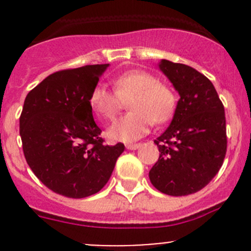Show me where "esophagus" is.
Listing matches in <instances>:
<instances>
[{"label": "esophagus", "instance_id": "1", "mask_svg": "<svg viewBox=\"0 0 251 251\" xmlns=\"http://www.w3.org/2000/svg\"><path fill=\"white\" fill-rule=\"evenodd\" d=\"M142 146L141 143H130V144H126V148L130 149V151H136Z\"/></svg>", "mask_w": 251, "mask_h": 251}]
</instances>
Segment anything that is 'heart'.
Masks as SVG:
<instances>
[{
	"instance_id": "b5f03b06",
	"label": "heart",
	"mask_w": 251,
	"mask_h": 251,
	"mask_svg": "<svg viewBox=\"0 0 251 251\" xmlns=\"http://www.w3.org/2000/svg\"><path fill=\"white\" fill-rule=\"evenodd\" d=\"M114 92L98 83L91 90L88 105L96 116L111 120L127 102L128 113L108 128L114 141L133 142L149 131L151 123L163 124L173 116L176 96L173 88L143 70H127L113 78Z\"/></svg>"
}]
</instances>
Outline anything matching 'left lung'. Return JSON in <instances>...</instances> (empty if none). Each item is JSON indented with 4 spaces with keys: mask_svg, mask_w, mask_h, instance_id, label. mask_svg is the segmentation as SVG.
Listing matches in <instances>:
<instances>
[{
    "mask_svg": "<svg viewBox=\"0 0 251 251\" xmlns=\"http://www.w3.org/2000/svg\"><path fill=\"white\" fill-rule=\"evenodd\" d=\"M161 72L178 92L173 121L154 143L151 184L173 197L193 194L219 173L227 151L225 108L211 81L192 67L163 59Z\"/></svg>",
    "mask_w": 251,
    "mask_h": 251,
    "instance_id": "left-lung-1",
    "label": "left lung"
}]
</instances>
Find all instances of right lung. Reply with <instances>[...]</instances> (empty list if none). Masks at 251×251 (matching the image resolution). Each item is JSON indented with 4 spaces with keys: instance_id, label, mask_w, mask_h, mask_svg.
<instances>
[{
    "instance_id": "add662e5",
    "label": "right lung",
    "mask_w": 251,
    "mask_h": 251,
    "mask_svg": "<svg viewBox=\"0 0 251 251\" xmlns=\"http://www.w3.org/2000/svg\"><path fill=\"white\" fill-rule=\"evenodd\" d=\"M109 64L53 73L27 93L19 132L27 165L54 193L85 198L109 181L125 146H104L88 105Z\"/></svg>"
}]
</instances>
